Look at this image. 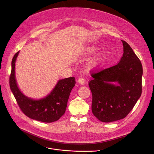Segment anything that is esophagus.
<instances>
[{
	"instance_id": "esophagus-1",
	"label": "esophagus",
	"mask_w": 154,
	"mask_h": 154,
	"mask_svg": "<svg viewBox=\"0 0 154 154\" xmlns=\"http://www.w3.org/2000/svg\"><path fill=\"white\" fill-rule=\"evenodd\" d=\"M78 82H79V83L80 84V85H83V84L85 83V79H84L83 77H80L78 79Z\"/></svg>"
}]
</instances>
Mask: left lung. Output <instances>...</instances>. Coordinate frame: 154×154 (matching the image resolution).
I'll use <instances>...</instances> for the list:
<instances>
[{
    "label": "left lung",
    "mask_w": 154,
    "mask_h": 154,
    "mask_svg": "<svg viewBox=\"0 0 154 154\" xmlns=\"http://www.w3.org/2000/svg\"><path fill=\"white\" fill-rule=\"evenodd\" d=\"M124 53L112 66L93 70L88 85L92 93V112L100 121L110 122L125 118L142 93L143 66L128 44L122 41ZM113 82H118L115 85Z\"/></svg>",
    "instance_id": "1"
}]
</instances>
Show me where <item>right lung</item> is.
Instances as JSON below:
<instances>
[{
    "label": "right lung",
    "mask_w": 154,
    "mask_h": 154,
    "mask_svg": "<svg viewBox=\"0 0 154 154\" xmlns=\"http://www.w3.org/2000/svg\"><path fill=\"white\" fill-rule=\"evenodd\" d=\"M19 52L15 54L12 60L10 86L20 109L31 119L43 122L57 121L66 112L71 91L75 84V78L60 80L52 91L45 98L36 100L28 98L20 91L15 79V61Z\"/></svg>",
    "instance_id": "1"
}]
</instances>
